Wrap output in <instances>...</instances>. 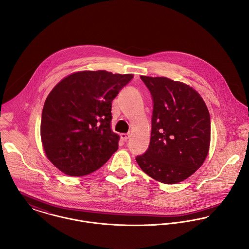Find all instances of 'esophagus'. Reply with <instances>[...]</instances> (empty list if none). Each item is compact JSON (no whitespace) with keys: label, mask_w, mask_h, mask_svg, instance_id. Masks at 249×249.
I'll return each mask as SVG.
<instances>
[{"label":"esophagus","mask_w":249,"mask_h":249,"mask_svg":"<svg viewBox=\"0 0 249 249\" xmlns=\"http://www.w3.org/2000/svg\"><path fill=\"white\" fill-rule=\"evenodd\" d=\"M120 137H121L123 141H127V140L129 139V138H130V135H129V134H121Z\"/></svg>","instance_id":"esophagus-1"}]
</instances>
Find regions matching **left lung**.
<instances>
[{"mask_svg": "<svg viewBox=\"0 0 249 249\" xmlns=\"http://www.w3.org/2000/svg\"><path fill=\"white\" fill-rule=\"evenodd\" d=\"M140 78L152 95V132L148 149L136 160L144 173L160 182H180L193 175L207 157L209 111L188 85L166 77Z\"/></svg>", "mask_w": 249, "mask_h": 249, "instance_id": "left-lung-1", "label": "left lung"}]
</instances>
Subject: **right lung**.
Returning <instances> with one entry per match:
<instances>
[{"label":"right lung","mask_w":249,"mask_h":249,"mask_svg":"<svg viewBox=\"0 0 249 249\" xmlns=\"http://www.w3.org/2000/svg\"><path fill=\"white\" fill-rule=\"evenodd\" d=\"M133 77L85 71L67 76L51 91L42 111L41 138L48 159L64 174L89 175L116 152L111 101Z\"/></svg>","instance_id":"right-lung-1"}]
</instances>
